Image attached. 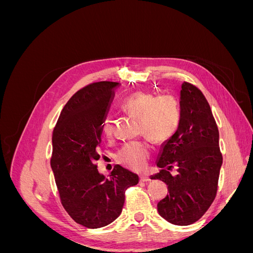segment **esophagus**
Segmentation results:
<instances>
[{
    "mask_svg": "<svg viewBox=\"0 0 253 253\" xmlns=\"http://www.w3.org/2000/svg\"><path fill=\"white\" fill-rule=\"evenodd\" d=\"M140 180L141 181H143V182H148V181H150L151 180V178L149 177L148 175H140Z\"/></svg>",
    "mask_w": 253,
    "mask_h": 253,
    "instance_id": "obj_1",
    "label": "esophagus"
}]
</instances>
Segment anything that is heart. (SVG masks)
Returning a JSON list of instances; mask_svg holds the SVG:
<instances>
[{
  "label": "heart",
  "mask_w": 253,
  "mask_h": 253,
  "mask_svg": "<svg viewBox=\"0 0 253 253\" xmlns=\"http://www.w3.org/2000/svg\"><path fill=\"white\" fill-rule=\"evenodd\" d=\"M129 116L138 119L139 132L154 143H163L177 131L180 122L178 100L170 94L156 96L150 91H136L121 105ZM105 137L112 135V124L105 119L101 126ZM150 156L149 145L143 141L125 144L117 153L120 165L133 171L142 170Z\"/></svg>",
  "instance_id": "obj_1"
}]
</instances>
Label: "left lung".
Wrapping results in <instances>:
<instances>
[{
    "instance_id": "8db88e82",
    "label": "left lung",
    "mask_w": 253,
    "mask_h": 253,
    "mask_svg": "<svg viewBox=\"0 0 253 253\" xmlns=\"http://www.w3.org/2000/svg\"><path fill=\"white\" fill-rule=\"evenodd\" d=\"M179 105L178 128L164 142L157 159L162 170L151 179L163 180L169 190L157 204L160 216L173 225L188 226L200 219L215 198L223 156L216 122L202 91L183 82ZM174 165L178 175L172 176Z\"/></svg>"
}]
</instances>
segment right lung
<instances>
[{
	"instance_id": "obj_1",
	"label": "right lung",
	"mask_w": 253,
	"mask_h": 253,
	"mask_svg": "<svg viewBox=\"0 0 253 253\" xmlns=\"http://www.w3.org/2000/svg\"><path fill=\"white\" fill-rule=\"evenodd\" d=\"M118 84L101 81L79 89L64 105L52 132L50 167L61 204L76 223L89 229L116 219L126 190L139 180L119 165L105 178L96 165L101 126Z\"/></svg>"
}]
</instances>
